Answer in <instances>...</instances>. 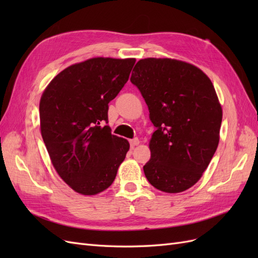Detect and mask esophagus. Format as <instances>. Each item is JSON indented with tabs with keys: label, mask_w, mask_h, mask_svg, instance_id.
<instances>
[{
	"label": "esophagus",
	"mask_w": 258,
	"mask_h": 258,
	"mask_svg": "<svg viewBox=\"0 0 258 258\" xmlns=\"http://www.w3.org/2000/svg\"><path fill=\"white\" fill-rule=\"evenodd\" d=\"M140 143V141H139V139H132V140H130V146H131V148L132 147H135L136 145H138Z\"/></svg>",
	"instance_id": "obj_1"
}]
</instances>
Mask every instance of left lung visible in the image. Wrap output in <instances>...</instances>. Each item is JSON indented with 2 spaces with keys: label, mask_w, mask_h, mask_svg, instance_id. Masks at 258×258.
Here are the masks:
<instances>
[{
  "label": "left lung",
  "mask_w": 258,
  "mask_h": 258,
  "mask_svg": "<svg viewBox=\"0 0 258 258\" xmlns=\"http://www.w3.org/2000/svg\"><path fill=\"white\" fill-rule=\"evenodd\" d=\"M131 83L141 92L156 127L143 167L155 188L181 192L196 184L220 141L222 107L200 69L173 59L138 61Z\"/></svg>",
  "instance_id": "obj_1"
}]
</instances>
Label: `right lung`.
I'll return each mask as SVG.
<instances>
[{
  "label": "right lung",
  "mask_w": 258,
  "mask_h": 258,
  "mask_svg": "<svg viewBox=\"0 0 258 258\" xmlns=\"http://www.w3.org/2000/svg\"><path fill=\"white\" fill-rule=\"evenodd\" d=\"M136 59L92 58L60 72L40 102L41 134L60 177L82 195L110 187L129 151L111 134L108 103L128 82Z\"/></svg>",
  "instance_id": "right-lung-1"
}]
</instances>
